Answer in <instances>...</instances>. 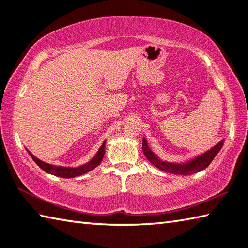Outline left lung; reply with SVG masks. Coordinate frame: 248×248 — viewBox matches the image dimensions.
<instances>
[{"mask_svg": "<svg viewBox=\"0 0 248 248\" xmlns=\"http://www.w3.org/2000/svg\"><path fill=\"white\" fill-rule=\"evenodd\" d=\"M224 144V139L221 140L218 144H216L214 147H211L205 153H202L201 155H197L193 158L186 159L181 163H172V161H167L161 159L160 157L152 151V148L148 145L145 138H143V144H142V150L144 155L147 158L148 161H151V164L155 166L156 168L165 171L168 173H174V174H192L195 172H199L206 169L210 165L211 161L216 157L221 150Z\"/></svg>", "mask_w": 248, "mask_h": 248, "instance_id": "1", "label": "left lung"}]
</instances>
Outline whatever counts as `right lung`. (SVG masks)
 Returning a JSON list of instances; mask_svg holds the SVG:
<instances>
[{
	"label": "right lung",
	"instance_id": "right-lung-1",
	"mask_svg": "<svg viewBox=\"0 0 248 248\" xmlns=\"http://www.w3.org/2000/svg\"><path fill=\"white\" fill-rule=\"evenodd\" d=\"M105 147H106V140L103 142L101 147L98 148V151L95 154V156H94L91 160H89L88 163H85L83 165L78 166V167H64V166H55L52 164H47V163H46V161L37 158V157H35L29 150H27V148L26 150H27V152H28V154L31 156V158L34 160V163L37 164L42 170L46 171V172H47L49 174L56 175V177L68 179V178L78 177V175L87 173V172H89V171H91L94 168H96L97 166L102 163L103 158H104Z\"/></svg>",
	"mask_w": 248,
	"mask_h": 248
}]
</instances>
